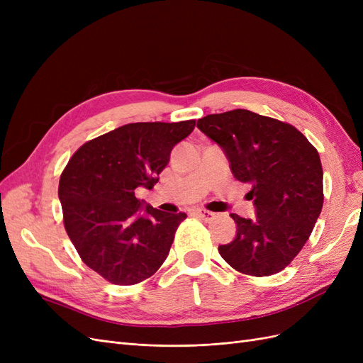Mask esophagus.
Returning <instances> with one entry per match:
<instances>
[{
  "label": "esophagus",
  "mask_w": 363,
  "mask_h": 363,
  "mask_svg": "<svg viewBox=\"0 0 363 363\" xmlns=\"http://www.w3.org/2000/svg\"><path fill=\"white\" fill-rule=\"evenodd\" d=\"M195 213L199 215L201 219H204V221H212V219L215 218V213L211 211H206V208H195Z\"/></svg>",
  "instance_id": "34e87169"
}]
</instances>
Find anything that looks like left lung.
Returning a JSON list of instances; mask_svg holds the SVG:
<instances>
[{
  "label": "left lung",
  "mask_w": 363,
  "mask_h": 363,
  "mask_svg": "<svg viewBox=\"0 0 363 363\" xmlns=\"http://www.w3.org/2000/svg\"><path fill=\"white\" fill-rule=\"evenodd\" d=\"M223 148L235 179L248 183L256 216H232L236 238L219 245L236 271L265 277L286 268L321 213L323 167L307 138L288 123L245 108L207 115L196 123Z\"/></svg>",
  "instance_id": "left-lung-1"
}]
</instances>
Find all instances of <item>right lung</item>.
<instances>
[{
    "mask_svg": "<svg viewBox=\"0 0 363 363\" xmlns=\"http://www.w3.org/2000/svg\"><path fill=\"white\" fill-rule=\"evenodd\" d=\"M195 119L133 123L86 142L59 182L63 223L87 267L113 284L151 277L169 255L186 213H167L136 199L139 186L159 182L174 145Z\"/></svg>",
    "mask_w": 363,
    "mask_h": 363,
    "instance_id": "add662e5",
    "label": "right lung"
}]
</instances>
